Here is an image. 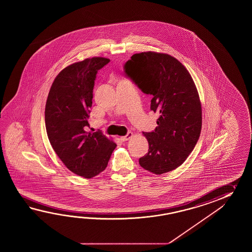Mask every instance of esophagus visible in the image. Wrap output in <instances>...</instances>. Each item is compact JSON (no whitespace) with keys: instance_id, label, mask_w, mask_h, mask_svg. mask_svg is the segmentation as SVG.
<instances>
[{"instance_id":"obj_1","label":"esophagus","mask_w":252,"mask_h":252,"mask_svg":"<svg viewBox=\"0 0 252 252\" xmlns=\"http://www.w3.org/2000/svg\"><path fill=\"white\" fill-rule=\"evenodd\" d=\"M132 136H133V133H132V132H130V131H128L127 135H125L124 137H122L121 139H122L123 141H126V140H128L130 138H132Z\"/></svg>"}]
</instances>
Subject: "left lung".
I'll return each mask as SVG.
<instances>
[{
  "instance_id": "left-lung-1",
  "label": "left lung",
  "mask_w": 252,
  "mask_h": 252,
  "mask_svg": "<svg viewBox=\"0 0 252 252\" xmlns=\"http://www.w3.org/2000/svg\"><path fill=\"white\" fill-rule=\"evenodd\" d=\"M124 72L152 96L150 110L159 113L155 130L143 132L149 152L139 165L156 175L176 169L193 151L202 128V106L192 76L174 57L152 51L134 54Z\"/></svg>"
}]
</instances>
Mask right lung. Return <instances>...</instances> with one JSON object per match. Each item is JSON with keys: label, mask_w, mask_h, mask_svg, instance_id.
<instances>
[{"label": "right lung", "mask_w": 252, "mask_h": 252, "mask_svg": "<svg viewBox=\"0 0 252 252\" xmlns=\"http://www.w3.org/2000/svg\"><path fill=\"white\" fill-rule=\"evenodd\" d=\"M109 62L95 57L66 66L55 78L46 102L50 144L70 171L85 178L103 171L117 146L101 131H86L97 72Z\"/></svg>", "instance_id": "add662e5"}]
</instances>
